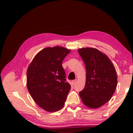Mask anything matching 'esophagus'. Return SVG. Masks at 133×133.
I'll list each match as a JSON object with an SVG mask.
<instances>
[{"label": "esophagus", "instance_id": "34e87169", "mask_svg": "<svg viewBox=\"0 0 133 133\" xmlns=\"http://www.w3.org/2000/svg\"><path fill=\"white\" fill-rule=\"evenodd\" d=\"M76 82H77V80H74V81H72V83L73 85H75L76 83Z\"/></svg>", "mask_w": 133, "mask_h": 133}]
</instances>
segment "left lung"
Here are the masks:
<instances>
[{
	"label": "left lung",
	"instance_id": "1",
	"mask_svg": "<svg viewBox=\"0 0 133 133\" xmlns=\"http://www.w3.org/2000/svg\"><path fill=\"white\" fill-rule=\"evenodd\" d=\"M78 52L86 67V82L80 97L85 105L99 108L112 97L117 87L115 67L110 59L96 48H82Z\"/></svg>",
	"mask_w": 133,
	"mask_h": 133
}]
</instances>
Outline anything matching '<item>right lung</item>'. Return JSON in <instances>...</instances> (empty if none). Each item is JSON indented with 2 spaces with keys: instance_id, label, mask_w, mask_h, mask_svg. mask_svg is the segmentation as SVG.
<instances>
[{
  "instance_id": "right-lung-1",
  "label": "right lung",
  "mask_w": 133,
  "mask_h": 133,
  "mask_svg": "<svg viewBox=\"0 0 133 133\" xmlns=\"http://www.w3.org/2000/svg\"><path fill=\"white\" fill-rule=\"evenodd\" d=\"M70 52L59 46L47 47L36 54L27 70L28 91L35 102L47 111L61 110L70 91L62 65Z\"/></svg>"
}]
</instances>
